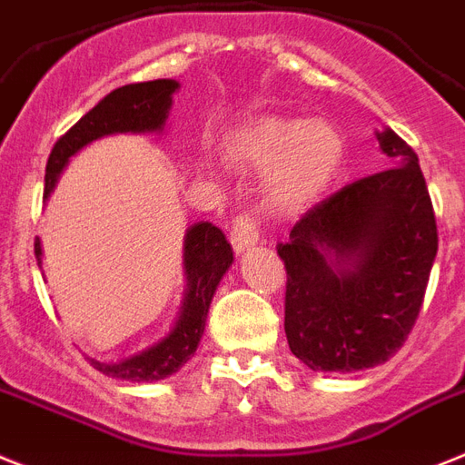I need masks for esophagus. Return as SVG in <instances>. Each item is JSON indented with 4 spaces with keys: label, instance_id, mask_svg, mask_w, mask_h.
<instances>
[{
    "label": "esophagus",
    "instance_id": "obj_1",
    "mask_svg": "<svg viewBox=\"0 0 465 465\" xmlns=\"http://www.w3.org/2000/svg\"><path fill=\"white\" fill-rule=\"evenodd\" d=\"M230 242H232V249L237 253H244L249 249H253L261 242L259 235V223L253 216H237L232 228H230Z\"/></svg>",
    "mask_w": 465,
    "mask_h": 465
}]
</instances>
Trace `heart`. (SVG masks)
Listing matches in <instances>:
<instances>
[{
  "mask_svg": "<svg viewBox=\"0 0 465 465\" xmlns=\"http://www.w3.org/2000/svg\"><path fill=\"white\" fill-rule=\"evenodd\" d=\"M228 153L253 166H271L268 197L280 209H303L322 200L343 164V138L324 122L265 117L240 126Z\"/></svg>",
  "mask_w": 465,
  "mask_h": 465,
  "instance_id": "b5f03b06",
  "label": "heart"
}]
</instances>
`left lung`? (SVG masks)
I'll list each match as a JSON object with an SVG mask.
<instances>
[{"mask_svg": "<svg viewBox=\"0 0 465 465\" xmlns=\"http://www.w3.org/2000/svg\"><path fill=\"white\" fill-rule=\"evenodd\" d=\"M376 138L388 169L312 206L277 244L289 348L312 371L388 362L414 327L438 253L419 157L392 129Z\"/></svg>", "mask_w": 465, "mask_h": 465, "instance_id": "1", "label": "left lung"}]
</instances>
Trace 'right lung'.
Masks as SVG:
<instances>
[{"mask_svg":"<svg viewBox=\"0 0 465 465\" xmlns=\"http://www.w3.org/2000/svg\"><path fill=\"white\" fill-rule=\"evenodd\" d=\"M178 86L181 84L176 79H154V82L126 84L110 91L108 96L98 101V105H94L54 145L44 176V200L51 197L70 157H74L89 143L113 134H157L164 129ZM35 256L37 263H42L39 240L35 242ZM230 265H232V247L225 240L223 230L209 221L190 225L183 242V268L188 287L172 331L145 351L124 357L119 362L91 360L94 369L113 379L138 381V383H153L176 374L200 346L206 312L218 282L223 280Z\"/></svg>","mask_w":465,"mask_h":465,"instance_id":"right-lung-1","label":"right lung"}]
</instances>
